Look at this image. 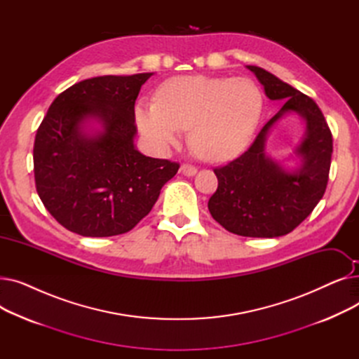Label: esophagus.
<instances>
[{"mask_svg": "<svg viewBox=\"0 0 359 359\" xmlns=\"http://www.w3.org/2000/svg\"><path fill=\"white\" fill-rule=\"evenodd\" d=\"M180 172H182V175H184V176H187V177H191V176H195L196 175V167L195 165H191V164H182V167H180Z\"/></svg>", "mask_w": 359, "mask_h": 359, "instance_id": "esophagus-1", "label": "esophagus"}]
</instances>
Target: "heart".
Segmentation results:
<instances>
[{
  "instance_id": "b5f03b06",
  "label": "heart",
  "mask_w": 359,
  "mask_h": 359,
  "mask_svg": "<svg viewBox=\"0 0 359 359\" xmlns=\"http://www.w3.org/2000/svg\"><path fill=\"white\" fill-rule=\"evenodd\" d=\"M262 109V93L249 79L180 75L160 86L157 102L140 100L135 119L158 153L177 145L182 128H189V144L199 157L225 161L248 147Z\"/></svg>"
}]
</instances>
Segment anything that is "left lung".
I'll return each mask as SVG.
<instances>
[{
	"label": "left lung",
	"mask_w": 359,
	"mask_h": 359,
	"mask_svg": "<svg viewBox=\"0 0 359 359\" xmlns=\"http://www.w3.org/2000/svg\"><path fill=\"white\" fill-rule=\"evenodd\" d=\"M271 100L283 102L275 116L262 128L252 147L227 165L215 168L218 189L208 210L222 227L244 237L273 238L291 233L323 198L333 153L332 132L314 100L256 65H248ZM295 112L305 121L302 142L288 159V169L266 153L271 128Z\"/></svg>",
	"instance_id": "8db88e82"
}]
</instances>
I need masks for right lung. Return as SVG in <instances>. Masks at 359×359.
Listing matches in <instances>:
<instances>
[{"label": "right lung", "instance_id": "right-lung-1", "mask_svg": "<svg viewBox=\"0 0 359 359\" xmlns=\"http://www.w3.org/2000/svg\"><path fill=\"white\" fill-rule=\"evenodd\" d=\"M151 75L83 80L50 104L34 138V182L67 230L84 237L128 233L177 173V163L147 157L134 144L135 100Z\"/></svg>", "mask_w": 359, "mask_h": 359}]
</instances>
